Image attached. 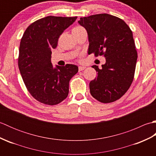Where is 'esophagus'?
Masks as SVG:
<instances>
[{
	"label": "esophagus",
	"mask_w": 156,
	"mask_h": 156,
	"mask_svg": "<svg viewBox=\"0 0 156 156\" xmlns=\"http://www.w3.org/2000/svg\"><path fill=\"white\" fill-rule=\"evenodd\" d=\"M85 68H86V67H84V66H79L78 70L79 71H82V70H84Z\"/></svg>",
	"instance_id": "obj_1"
}]
</instances>
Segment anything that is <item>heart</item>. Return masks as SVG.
Returning a JSON list of instances; mask_svg holds the SVG:
<instances>
[{"instance_id": "heart-1", "label": "heart", "mask_w": 156, "mask_h": 156, "mask_svg": "<svg viewBox=\"0 0 156 156\" xmlns=\"http://www.w3.org/2000/svg\"><path fill=\"white\" fill-rule=\"evenodd\" d=\"M82 30H84V28L81 27V26H76L74 29H72V31H82Z\"/></svg>"}]
</instances>
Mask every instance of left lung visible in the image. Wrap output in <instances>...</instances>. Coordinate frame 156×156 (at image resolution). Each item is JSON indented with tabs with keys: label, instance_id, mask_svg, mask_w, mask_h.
Instances as JSON below:
<instances>
[{
	"label": "left lung",
	"instance_id": "1",
	"mask_svg": "<svg viewBox=\"0 0 156 156\" xmlns=\"http://www.w3.org/2000/svg\"><path fill=\"white\" fill-rule=\"evenodd\" d=\"M78 23L87 31L88 54L106 59L102 69L92 66L98 75L89 84L90 94L103 103L116 101L134 78L137 53L131 29L123 20L106 13L81 17Z\"/></svg>",
	"mask_w": 156,
	"mask_h": 156
}]
</instances>
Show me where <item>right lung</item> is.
Here are the masks:
<instances>
[{"label":"right lung","mask_w":156,"mask_h":156,"mask_svg":"<svg viewBox=\"0 0 156 156\" xmlns=\"http://www.w3.org/2000/svg\"><path fill=\"white\" fill-rule=\"evenodd\" d=\"M76 19L46 16L31 23L21 38L19 71L29 93L43 104L55 105L66 99L69 80L78 71L74 64L54 68L51 62V49L57 47L59 36Z\"/></svg>","instance_id":"obj_1"}]
</instances>
